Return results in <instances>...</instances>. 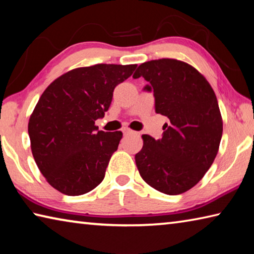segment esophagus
I'll use <instances>...</instances> for the list:
<instances>
[{"label":"esophagus","mask_w":254,"mask_h":254,"mask_svg":"<svg viewBox=\"0 0 254 254\" xmlns=\"http://www.w3.org/2000/svg\"><path fill=\"white\" fill-rule=\"evenodd\" d=\"M123 133H124V134H131V133H133V131L130 130V128H124Z\"/></svg>","instance_id":"1"}]
</instances>
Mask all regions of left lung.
<instances>
[{
  "label": "left lung",
  "mask_w": 254,
  "mask_h": 254,
  "mask_svg": "<svg viewBox=\"0 0 254 254\" xmlns=\"http://www.w3.org/2000/svg\"><path fill=\"white\" fill-rule=\"evenodd\" d=\"M153 91L156 112L169 119L159 140L143 134L135 154L140 176L167 195L189 190L204 177L218 152L223 120L207 79L187 63L162 58L141 64L133 78Z\"/></svg>",
  "instance_id": "8db88e82"
}]
</instances>
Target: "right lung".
<instances>
[{
  "label": "right lung",
  "instance_id": "1",
  "mask_svg": "<svg viewBox=\"0 0 254 254\" xmlns=\"http://www.w3.org/2000/svg\"><path fill=\"white\" fill-rule=\"evenodd\" d=\"M136 65L97 64L55 79L42 93L29 120L31 151L47 182L58 191L78 196L104 179L122 132L98 131L113 91Z\"/></svg>",
  "mask_w": 254,
  "mask_h": 254
}]
</instances>
